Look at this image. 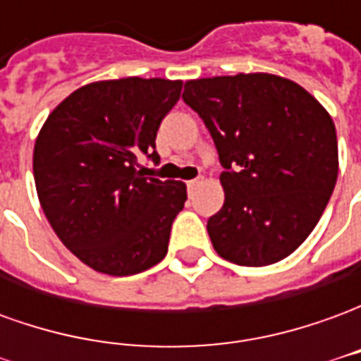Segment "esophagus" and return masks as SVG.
Returning <instances> with one entry per match:
<instances>
[{"mask_svg": "<svg viewBox=\"0 0 361 361\" xmlns=\"http://www.w3.org/2000/svg\"><path fill=\"white\" fill-rule=\"evenodd\" d=\"M203 183V178H195V180H189L188 181V189L189 191H193V189L197 188V185H201Z\"/></svg>", "mask_w": 361, "mask_h": 361, "instance_id": "1", "label": "esophagus"}]
</instances>
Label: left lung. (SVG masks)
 Segmentation results:
<instances>
[{
  "label": "left lung",
  "instance_id": "8db88e82",
  "mask_svg": "<svg viewBox=\"0 0 361 361\" xmlns=\"http://www.w3.org/2000/svg\"><path fill=\"white\" fill-rule=\"evenodd\" d=\"M226 172L224 204L207 222L220 257L265 267L294 253L317 226L338 176L336 129L298 82L238 73L185 82Z\"/></svg>",
  "mask_w": 361,
  "mask_h": 361
}]
</instances>
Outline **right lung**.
<instances>
[{
    "instance_id": "add662e5",
    "label": "right lung",
    "mask_w": 361,
    "mask_h": 361,
    "mask_svg": "<svg viewBox=\"0 0 361 361\" xmlns=\"http://www.w3.org/2000/svg\"><path fill=\"white\" fill-rule=\"evenodd\" d=\"M181 81L126 77L85 85L59 102L36 137L32 170L46 219L90 269L129 276L168 253L183 181L147 178L157 131L180 100Z\"/></svg>"
}]
</instances>
